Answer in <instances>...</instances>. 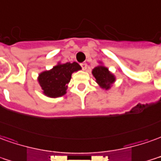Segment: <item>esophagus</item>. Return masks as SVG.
<instances>
[{
    "label": "esophagus",
    "instance_id": "34e87169",
    "mask_svg": "<svg viewBox=\"0 0 161 161\" xmlns=\"http://www.w3.org/2000/svg\"><path fill=\"white\" fill-rule=\"evenodd\" d=\"M80 65L81 67L83 68V69H86V68H87V64L86 63H82Z\"/></svg>",
    "mask_w": 161,
    "mask_h": 161
}]
</instances>
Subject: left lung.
<instances>
[{
  "label": "left lung",
  "instance_id": "obj_1",
  "mask_svg": "<svg viewBox=\"0 0 161 161\" xmlns=\"http://www.w3.org/2000/svg\"><path fill=\"white\" fill-rule=\"evenodd\" d=\"M92 74L96 78V82L100 87L105 90L111 88L112 84L115 81V77L104 66L99 65L92 70Z\"/></svg>",
  "mask_w": 161,
  "mask_h": 161
}]
</instances>
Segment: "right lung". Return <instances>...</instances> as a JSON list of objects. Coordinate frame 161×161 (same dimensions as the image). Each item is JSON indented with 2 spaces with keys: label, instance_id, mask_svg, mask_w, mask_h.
<instances>
[{
  "label": "right lung",
  "instance_id": "obj_1",
  "mask_svg": "<svg viewBox=\"0 0 161 161\" xmlns=\"http://www.w3.org/2000/svg\"><path fill=\"white\" fill-rule=\"evenodd\" d=\"M81 69L80 65L74 62L72 64H59L53 69L41 73L38 77L39 84L43 93L49 97H57L64 95L67 90V84L71 78L74 71Z\"/></svg>",
  "mask_w": 161,
  "mask_h": 161
}]
</instances>
